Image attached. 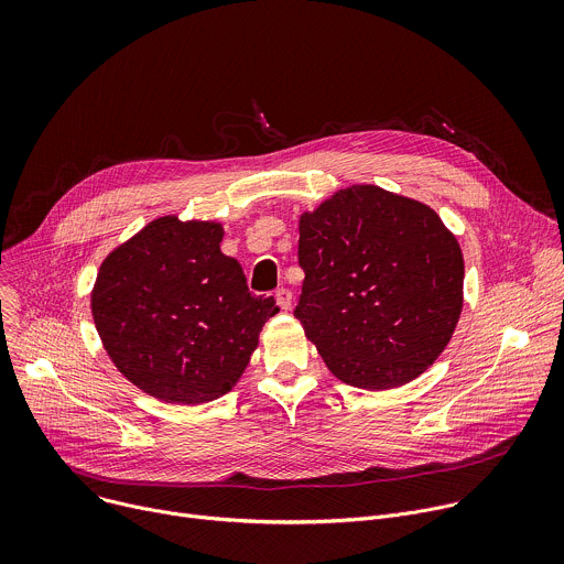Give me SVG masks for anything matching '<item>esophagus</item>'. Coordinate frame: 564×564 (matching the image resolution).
<instances>
[{"instance_id": "esophagus-1", "label": "esophagus", "mask_w": 564, "mask_h": 564, "mask_svg": "<svg viewBox=\"0 0 564 564\" xmlns=\"http://www.w3.org/2000/svg\"><path fill=\"white\" fill-rule=\"evenodd\" d=\"M274 296H276V303H279L281 310H290V305H292V292L290 290L281 288V290H276Z\"/></svg>"}]
</instances>
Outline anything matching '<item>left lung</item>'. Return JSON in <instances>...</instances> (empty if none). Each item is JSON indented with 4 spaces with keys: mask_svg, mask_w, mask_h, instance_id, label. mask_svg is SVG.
<instances>
[{
    "mask_svg": "<svg viewBox=\"0 0 564 564\" xmlns=\"http://www.w3.org/2000/svg\"><path fill=\"white\" fill-rule=\"evenodd\" d=\"M294 307L328 370L364 390L417 379L448 346L464 305V257L429 205L352 185L299 218Z\"/></svg>",
    "mask_w": 564,
    "mask_h": 564,
    "instance_id": "obj_1",
    "label": "left lung"
}]
</instances>
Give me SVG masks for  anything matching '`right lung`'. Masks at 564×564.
<instances>
[{
    "label": "right lung",
    "mask_w": 564,
    "mask_h": 564,
    "mask_svg": "<svg viewBox=\"0 0 564 564\" xmlns=\"http://www.w3.org/2000/svg\"><path fill=\"white\" fill-rule=\"evenodd\" d=\"M223 234L216 220L160 216L102 261L91 290L109 359L167 404L196 406L229 392L279 312L220 252Z\"/></svg>",
    "instance_id": "add662e5"
}]
</instances>
